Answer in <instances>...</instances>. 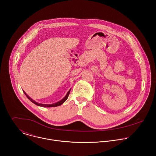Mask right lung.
Instances as JSON below:
<instances>
[{"label": "right lung", "mask_w": 156, "mask_h": 156, "mask_svg": "<svg viewBox=\"0 0 156 156\" xmlns=\"http://www.w3.org/2000/svg\"><path fill=\"white\" fill-rule=\"evenodd\" d=\"M70 90H71V89L70 90L68 91V93H66V94L65 95V96L62 99H61L60 101H59L58 102H55V103H54V104H41V103H38V102H36L35 101H34L33 99H32L29 96H28L27 95V94L23 91V93H25V94L27 96V97L28 98V99H29V100H30L33 103H34V104H36V105H38V106H41V107H57V106H59V105H62L63 103H64L65 102V101L67 99V98H68V97H69V94H70Z\"/></svg>", "instance_id": "right-lung-1"}]
</instances>
